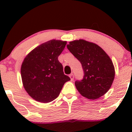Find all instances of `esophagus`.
Listing matches in <instances>:
<instances>
[{
	"label": "esophagus",
	"instance_id": "obj_1",
	"mask_svg": "<svg viewBox=\"0 0 132 132\" xmlns=\"http://www.w3.org/2000/svg\"><path fill=\"white\" fill-rule=\"evenodd\" d=\"M69 78H70L71 81H72V80L74 79V76H73V75H72V74H71V75H69Z\"/></svg>",
	"mask_w": 132,
	"mask_h": 132
}]
</instances>
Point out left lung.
Instances as JSON below:
<instances>
[{
  "instance_id": "8db88e82",
  "label": "left lung",
  "mask_w": 132,
  "mask_h": 132,
  "mask_svg": "<svg viewBox=\"0 0 132 132\" xmlns=\"http://www.w3.org/2000/svg\"><path fill=\"white\" fill-rule=\"evenodd\" d=\"M69 43L68 49L81 62L84 73L82 80L75 82L76 89L87 99H99L113 83L116 72L112 61L95 43L81 39Z\"/></svg>"
}]
</instances>
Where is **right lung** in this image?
Masks as SVG:
<instances>
[{
  "mask_svg": "<svg viewBox=\"0 0 132 132\" xmlns=\"http://www.w3.org/2000/svg\"><path fill=\"white\" fill-rule=\"evenodd\" d=\"M66 43V41H48L30 51L23 61V86L28 95L38 102L48 103L56 99L64 83L70 81L57 59Z\"/></svg>",
  "mask_w": 132,
  "mask_h": 132,
  "instance_id": "obj_1",
  "label": "right lung"
}]
</instances>
